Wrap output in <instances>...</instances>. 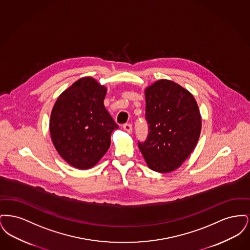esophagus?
I'll return each instance as SVG.
<instances>
[{"mask_svg": "<svg viewBox=\"0 0 250 250\" xmlns=\"http://www.w3.org/2000/svg\"><path fill=\"white\" fill-rule=\"evenodd\" d=\"M123 127H124V129L126 131L127 133H132V130H133V127H132V125L131 124H125L124 125H123Z\"/></svg>", "mask_w": 250, "mask_h": 250, "instance_id": "34e87169", "label": "esophagus"}]
</instances>
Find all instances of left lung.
<instances>
[{"label":"left lung","mask_w":250,"mask_h":250,"mask_svg":"<svg viewBox=\"0 0 250 250\" xmlns=\"http://www.w3.org/2000/svg\"><path fill=\"white\" fill-rule=\"evenodd\" d=\"M145 120L148 135L139 148L148 167L169 172L181 166L198 143L202 118L197 102L188 91L167 80L145 90Z\"/></svg>","instance_id":"left-lung-1"}]
</instances>
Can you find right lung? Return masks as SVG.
I'll list each match as a JSON object with an SVG mask.
<instances>
[{
	"label": "right lung",
	"mask_w": 250,
	"mask_h": 250,
	"mask_svg": "<svg viewBox=\"0 0 250 250\" xmlns=\"http://www.w3.org/2000/svg\"><path fill=\"white\" fill-rule=\"evenodd\" d=\"M107 90L83 78L60 95L52 108L49 129L59 155L71 166L90 168L106 154L118 125L104 106Z\"/></svg>",
	"instance_id": "right-lung-1"
}]
</instances>
